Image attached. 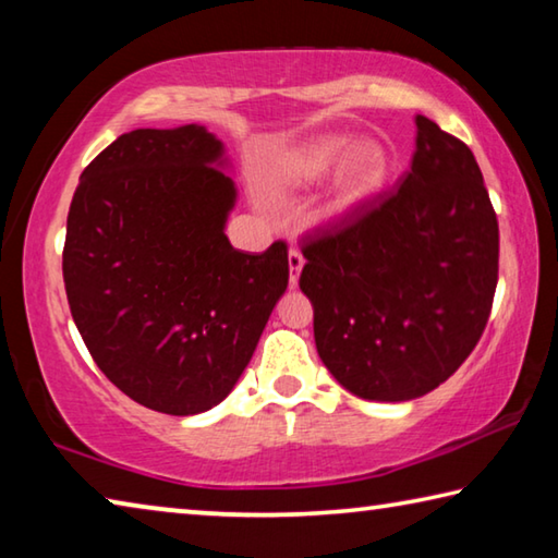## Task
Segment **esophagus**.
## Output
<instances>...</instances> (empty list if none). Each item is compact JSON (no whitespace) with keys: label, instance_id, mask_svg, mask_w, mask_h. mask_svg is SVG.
<instances>
[{"label":"esophagus","instance_id":"34e87169","mask_svg":"<svg viewBox=\"0 0 558 558\" xmlns=\"http://www.w3.org/2000/svg\"><path fill=\"white\" fill-rule=\"evenodd\" d=\"M288 263H290V286H298V278H300L302 266H305V258H302V253L300 248H295V245L288 251Z\"/></svg>","mask_w":558,"mask_h":558}]
</instances>
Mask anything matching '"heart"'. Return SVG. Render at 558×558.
Returning a JSON list of instances; mask_svg holds the SVG:
<instances>
[{"instance_id": "b5f03b06", "label": "heart", "mask_w": 558, "mask_h": 558, "mask_svg": "<svg viewBox=\"0 0 558 558\" xmlns=\"http://www.w3.org/2000/svg\"><path fill=\"white\" fill-rule=\"evenodd\" d=\"M349 148V140L339 135H319L307 140L298 147L288 149L286 155L276 159L270 169V184L280 189H295L315 184L327 177L339 161L335 189H332V209L347 211L359 202L369 199L389 177V153L379 143H364Z\"/></svg>"}]
</instances>
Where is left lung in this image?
Here are the masks:
<instances>
[{
    "mask_svg": "<svg viewBox=\"0 0 558 558\" xmlns=\"http://www.w3.org/2000/svg\"><path fill=\"white\" fill-rule=\"evenodd\" d=\"M415 128L401 184L302 235L317 354L369 401H411L450 379L497 288L499 226L475 155L428 118Z\"/></svg>",
    "mask_w": 558,
    "mask_h": 558,
    "instance_id": "obj_1",
    "label": "left lung"
}]
</instances>
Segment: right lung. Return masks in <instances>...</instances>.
Segmentation results:
<instances>
[{
	"label": "right lung",
	"mask_w": 558,
	"mask_h": 558,
	"mask_svg": "<svg viewBox=\"0 0 558 558\" xmlns=\"http://www.w3.org/2000/svg\"><path fill=\"white\" fill-rule=\"evenodd\" d=\"M221 155L202 125L125 132L83 169L65 221V295L93 362L169 415L231 393L288 288L286 241L243 253L226 239Z\"/></svg>",
	"instance_id": "add662e5"
}]
</instances>
